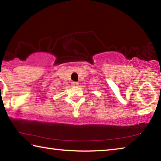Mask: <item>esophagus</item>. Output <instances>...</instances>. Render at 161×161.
<instances>
[{"mask_svg": "<svg viewBox=\"0 0 161 161\" xmlns=\"http://www.w3.org/2000/svg\"><path fill=\"white\" fill-rule=\"evenodd\" d=\"M78 84H79V83L76 82V81H72V85L73 86H78Z\"/></svg>", "mask_w": 161, "mask_h": 161, "instance_id": "obj_1", "label": "esophagus"}]
</instances>
